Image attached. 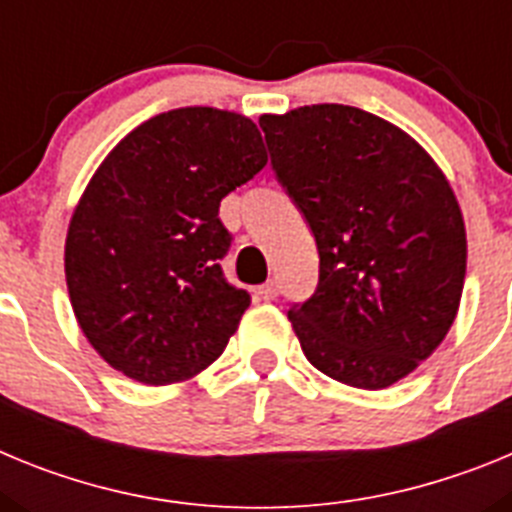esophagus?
Instances as JSON below:
<instances>
[{"mask_svg":"<svg viewBox=\"0 0 512 512\" xmlns=\"http://www.w3.org/2000/svg\"><path fill=\"white\" fill-rule=\"evenodd\" d=\"M259 295L264 297V300H274V297L279 295V284L274 282V279H269V282L261 284L259 287Z\"/></svg>","mask_w":512,"mask_h":512,"instance_id":"34e87169","label":"esophagus"}]
</instances>
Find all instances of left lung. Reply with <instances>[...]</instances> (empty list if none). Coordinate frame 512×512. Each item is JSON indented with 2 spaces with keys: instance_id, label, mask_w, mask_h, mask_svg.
I'll return each mask as SVG.
<instances>
[{
  "instance_id": "obj_1",
  "label": "left lung",
  "mask_w": 512,
  "mask_h": 512,
  "mask_svg": "<svg viewBox=\"0 0 512 512\" xmlns=\"http://www.w3.org/2000/svg\"><path fill=\"white\" fill-rule=\"evenodd\" d=\"M271 169L315 235V295L289 307L307 361L382 390L446 338L467 233L433 158L392 122L346 104L261 115Z\"/></svg>"
}]
</instances>
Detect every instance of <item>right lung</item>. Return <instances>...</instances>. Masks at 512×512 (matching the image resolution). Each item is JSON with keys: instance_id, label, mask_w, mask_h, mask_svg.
<instances>
[{"instance_id": "obj_1", "label": "right lung", "mask_w": 512, "mask_h": 512, "mask_svg": "<svg viewBox=\"0 0 512 512\" xmlns=\"http://www.w3.org/2000/svg\"><path fill=\"white\" fill-rule=\"evenodd\" d=\"M264 166L259 128L215 107L151 117L104 158L71 217L66 284L112 369L158 387L223 354L251 295L225 279L217 212Z\"/></svg>"}]
</instances>
